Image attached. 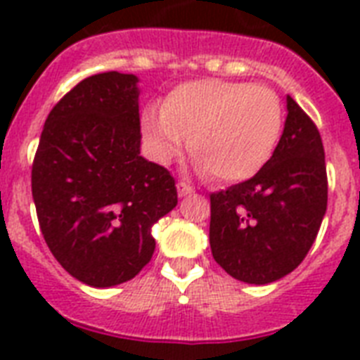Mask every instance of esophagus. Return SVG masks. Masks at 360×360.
<instances>
[{
    "label": "esophagus",
    "mask_w": 360,
    "mask_h": 360,
    "mask_svg": "<svg viewBox=\"0 0 360 360\" xmlns=\"http://www.w3.org/2000/svg\"><path fill=\"white\" fill-rule=\"evenodd\" d=\"M192 186L191 185H186V183H183V181H179L177 183V194H179L181 198L183 196H188V194H192Z\"/></svg>",
    "instance_id": "1"
}]
</instances>
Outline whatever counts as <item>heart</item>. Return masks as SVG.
<instances>
[{
    "label": "heart",
    "mask_w": 360,
    "mask_h": 360,
    "mask_svg": "<svg viewBox=\"0 0 360 360\" xmlns=\"http://www.w3.org/2000/svg\"><path fill=\"white\" fill-rule=\"evenodd\" d=\"M284 112L278 95L246 82L198 80L181 84L164 106L149 104L141 130L158 162L188 146L198 168L224 183L250 179L278 146Z\"/></svg>",
    "instance_id": "obj_1"
}]
</instances>
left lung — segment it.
<instances>
[{
  "instance_id": "8db88e82",
  "label": "left lung",
  "mask_w": 360,
  "mask_h": 360,
  "mask_svg": "<svg viewBox=\"0 0 360 360\" xmlns=\"http://www.w3.org/2000/svg\"><path fill=\"white\" fill-rule=\"evenodd\" d=\"M327 211L318 127L288 95L284 132L254 177L211 194L214 262L246 284H271L301 265Z\"/></svg>"
}]
</instances>
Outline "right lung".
Returning a JSON list of instances; mask_svg holds the SVG:
<instances>
[{
	"mask_svg": "<svg viewBox=\"0 0 360 360\" xmlns=\"http://www.w3.org/2000/svg\"><path fill=\"white\" fill-rule=\"evenodd\" d=\"M138 78L117 70L75 86L48 114L31 168L42 236L76 280L110 288L155 252L151 226L177 205L168 169L140 155Z\"/></svg>",
	"mask_w": 360,
	"mask_h": 360,
	"instance_id": "right-lung-1",
	"label": "right lung"
}]
</instances>
